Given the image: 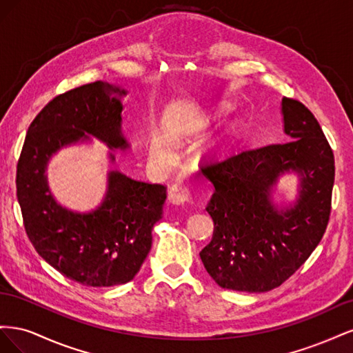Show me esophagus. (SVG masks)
Listing matches in <instances>:
<instances>
[{
	"label": "esophagus",
	"instance_id": "34e87169",
	"mask_svg": "<svg viewBox=\"0 0 353 353\" xmlns=\"http://www.w3.org/2000/svg\"><path fill=\"white\" fill-rule=\"evenodd\" d=\"M191 199L190 191L185 185L183 184H174L169 190V200L174 205H184Z\"/></svg>",
	"mask_w": 353,
	"mask_h": 353
}]
</instances>
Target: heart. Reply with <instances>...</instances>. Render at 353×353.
I'll return each instance as SVG.
<instances>
[{
    "instance_id": "obj_1",
    "label": "heart",
    "mask_w": 353,
    "mask_h": 353,
    "mask_svg": "<svg viewBox=\"0 0 353 353\" xmlns=\"http://www.w3.org/2000/svg\"><path fill=\"white\" fill-rule=\"evenodd\" d=\"M150 157L153 162L163 170L172 169L176 163V153L174 147L163 138H154L150 143Z\"/></svg>"
}]
</instances>
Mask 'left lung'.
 <instances>
[{"mask_svg": "<svg viewBox=\"0 0 353 353\" xmlns=\"http://www.w3.org/2000/svg\"><path fill=\"white\" fill-rule=\"evenodd\" d=\"M281 114L290 141L240 148L201 166L215 187L206 208L215 230L200 259L228 290L263 293L281 285L311 256L327 228L333 150L302 103L284 97ZM287 173L299 178L298 197L276 205L273 190Z\"/></svg>", "mask_w": 353, "mask_h": 353, "instance_id": "8db88e82", "label": "left lung"}]
</instances>
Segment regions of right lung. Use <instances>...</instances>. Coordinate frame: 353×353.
Listing matches in <instances>:
<instances>
[{
	"instance_id": "1",
	"label": "right lung",
	"mask_w": 353,
	"mask_h": 353,
	"mask_svg": "<svg viewBox=\"0 0 353 353\" xmlns=\"http://www.w3.org/2000/svg\"><path fill=\"white\" fill-rule=\"evenodd\" d=\"M126 90L97 81L52 99L30 123L17 163V200L35 250L68 279L90 287L131 281L152 249V230L162 219L166 188L109 170L100 206L70 210L52 196L47 168L60 148L97 138L126 150L122 99ZM109 152V162L114 163Z\"/></svg>"
}]
</instances>
